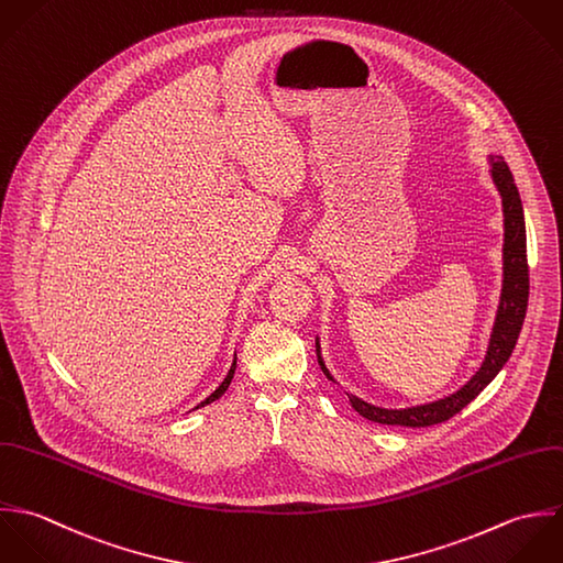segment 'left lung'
Masks as SVG:
<instances>
[{
	"mask_svg": "<svg viewBox=\"0 0 563 563\" xmlns=\"http://www.w3.org/2000/svg\"><path fill=\"white\" fill-rule=\"evenodd\" d=\"M489 161V174L492 180L500 194L503 200V218H505V243H503V289H500V302L496 311V320L492 327V335L487 343L485 358L481 367L472 374V378L452 391L449 396L413 405L405 409H385L376 407L352 391H345L350 405L354 411L372 422L378 424H396V427H433L440 422H446L452 416H456L465 405H470L503 369V365L509 361L518 335L525 324L527 305H529V263H527V228H525V211L522 200L518 194V187L514 183V176L500 154H487ZM316 352L318 363L329 380L338 383L331 369L324 363L320 338H316Z\"/></svg>",
	"mask_w": 563,
	"mask_h": 563,
	"instance_id": "8db88e82",
	"label": "left lung"
}]
</instances>
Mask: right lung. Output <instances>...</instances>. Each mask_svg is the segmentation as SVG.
Here are the masks:
<instances>
[{
    "label": "right lung",
    "instance_id": "add662e5",
    "mask_svg": "<svg viewBox=\"0 0 563 563\" xmlns=\"http://www.w3.org/2000/svg\"><path fill=\"white\" fill-rule=\"evenodd\" d=\"M234 367H236V352H234V358H232V365H230V369H228V374H225L224 380L220 383V387L209 396V398H205L196 409H200V407H207V405H211V402H216V400H220L222 396L225 394V389L230 387V383H232V376H234Z\"/></svg>",
    "mask_w": 563,
    "mask_h": 563
}]
</instances>
